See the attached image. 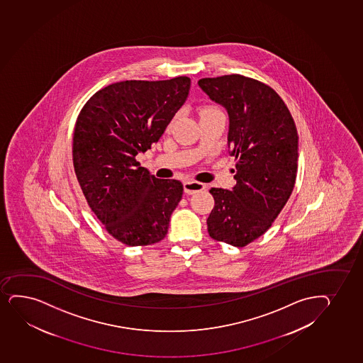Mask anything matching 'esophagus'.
Here are the masks:
<instances>
[{
    "instance_id": "1",
    "label": "esophagus",
    "mask_w": 363,
    "mask_h": 363,
    "mask_svg": "<svg viewBox=\"0 0 363 363\" xmlns=\"http://www.w3.org/2000/svg\"><path fill=\"white\" fill-rule=\"evenodd\" d=\"M206 189V185L199 182H185L184 183V191L186 192L188 195L196 194V192L202 191Z\"/></svg>"
}]
</instances>
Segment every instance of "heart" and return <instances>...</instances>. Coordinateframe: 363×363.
<instances>
[{
    "instance_id": "heart-1",
    "label": "heart",
    "mask_w": 363,
    "mask_h": 363,
    "mask_svg": "<svg viewBox=\"0 0 363 363\" xmlns=\"http://www.w3.org/2000/svg\"><path fill=\"white\" fill-rule=\"evenodd\" d=\"M217 113H221L218 110V108H213V106H206V108H202V111H201L202 117L211 116V115H217Z\"/></svg>"
}]
</instances>
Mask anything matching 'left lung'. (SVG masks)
I'll list each match as a JSON object with an SVG mask.
<instances>
[{
    "label": "left lung",
    "instance_id": "8db88e82",
    "mask_svg": "<svg viewBox=\"0 0 363 363\" xmlns=\"http://www.w3.org/2000/svg\"><path fill=\"white\" fill-rule=\"evenodd\" d=\"M199 86L229 115V154L236 160L233 190L212 188L209 236L245 247L274 223L292 194L298 169L296 123L281 96L242 75L201 79Z\"/></svg>",
    "mask_w": 363,
    "mask_h": 363
}]
</instances>
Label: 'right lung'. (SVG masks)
Returning <instances> with one entry per match:
<instances>
[{
    "label": "right lung",
    "mask_w": 363,
    "mask_h": 363,
    "mask_svg": "<svg viewBox=\"0 0 363 363\" xmlns=\"http://www.w3.org/2000/svg\"><path fill=\"white\" fill-rule=\"evenodd\" d=\"M191 81H122L88 100L76 121L72 161L88 206L117 241L147 246L164 238L183 184L157 179L135 160L159 142L188 98Z\"/></svg>",
    "instance_id": "1"
}]
</instances>
